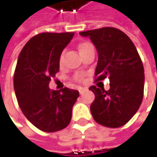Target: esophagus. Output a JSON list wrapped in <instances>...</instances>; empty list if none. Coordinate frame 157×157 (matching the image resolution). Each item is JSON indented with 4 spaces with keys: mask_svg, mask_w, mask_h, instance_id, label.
Here are the masks:
<instances>
[{
    "mask_svg": "<svg viewBox=\"0 0 157 157\" xmlns=\"http://www.w3.org/2000/svg\"><path fill=\"white\" fill-rule=\"evenodd\" d=\"M85 91H86V89H85V88H81V89L79 90V93H80V94H82Z\"/></svg>",
    "mask_w": 157,
    "mask_h": 157,
    "instance_id": "34e87169",
    "label": "esophagus"
}]
</instances>
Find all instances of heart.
<instances>
[{
  "label": "heart",
  "mask_w": 157,
  "mask_h": 157,
  "mask_svg": "<svg viewBox=\"0 0 157 157\" xmlns=\"http://www.w3.org/2000/svg\"><path fill=\"white\" fill-rule=\"evenodd\" d=\"M90 45H92L91 44H89V43H82V44H79V51L81 52V51H82V50H84L85 48L89 47ZM62 58H63V55H61L60 56V58H59V61H60V63L62 62ZM77 80H82V78L80 77V76H78L77 77Z\"/></svg>",
  "instance_id": "heart-1"
}]
</instances>
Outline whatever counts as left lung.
<instances>
[{
    "instance_id": "8db88e82",
    "label": "left lung",
    "mask_w": 157,
    "mask_h": 157,
    "mask_svg": "<svg viewBox=\"0 0 157 157\" xmlns=\"http://www.w3.org/2000/svg\"><path fill=\"white\" fill-rule=\"evenodd\" d=\"M80 34L89 37L98 52L94 81L110 80V89L92 85L95 98L90 109L96 123L110 128L125 124L137 112L144 97V73L139 53L131 39L113 27Z\"/></svg>"
}]
</instances>
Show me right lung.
<instances>
[{
  "instance_id": "add662e5",
  "label": "right lung",
  "mask_w": 157,
  "mask_h": 157,
  "mask_svg": "<svg viewBox=\"0 0 157 157\" xmlns=\"http://www.w3.org/2000/svg\"><path fill=\"white\" fill-rule=\"evenodd\" d=\"M75 33H42L31 38L21 51L13 86L19 106L38 129L52 133L71 122L72 110L79 96L76 90L64 87L51 91L49 82L59 72V58Z\"/></svg>"
}]
</instances>
